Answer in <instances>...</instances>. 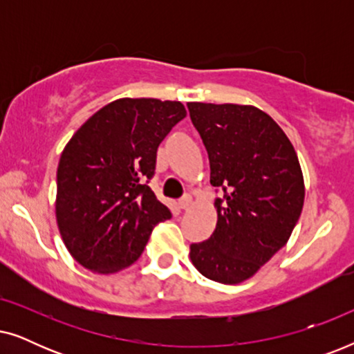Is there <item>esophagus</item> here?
Returning a JSON list of instances; mask_svg holds the SVG:
<instances>
[{"instance_id":"esophagus-1","label":"esophagus","mask_w":354,"mask_h":354,"mask_svg":"<svg viewBox=\"0 0 354 354\" xmlns=\"http://www.w3.org/2000/svg\"><path fill=\"white\" fill-rule=\"evenodd\" d=\"M192 196L190 195H183L180 200H178V207H180V209H188V207L192 206Z\"/></svg>"}]
</instances>
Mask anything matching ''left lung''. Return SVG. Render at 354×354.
<instances>
[{
	"label": "left lung",
	"mask_w": 354,
	"mask_h": 354,
	"mask_svg": "<svg viewBox=\"0 0 354 354\" xmlns=\"http://www.w3.org/2000/svg\"><path fill=\"white\" fill-rule=\"evenodd\" d=\"M201 135L217 198L216 230L190 245V259L205 277L240 283L285 246L304 203L297 151L279 124L254 106L188 103Z\"/></svg>",
	"instance_id": "left-lung-1"
}]
</instances>
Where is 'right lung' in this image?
<instances>
[{
	"mask_svg": "<svg viewBox=\"0 0 354 354\" xmlns=\"http://www.w3.org/2000/svg\"><path fill=\"white\" fill-rule=\"evenodd\" d=\"M187 115L180 101L120 98L91 115L62 149L56 221L85 269L114 274L140 258L171 211L147 182L159 143Z\"/></svg>",
	"mask_w": 354,
	"mask_h": 354,
	"instance_id": "right-lung-1",
	"label": "right lung"
}]
</instances>
